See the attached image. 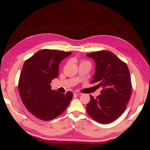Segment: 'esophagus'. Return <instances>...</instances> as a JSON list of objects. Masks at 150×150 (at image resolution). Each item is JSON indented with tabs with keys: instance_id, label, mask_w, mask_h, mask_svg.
Listing matches in <instances>:
<instances>
[{
	"instance_id": "obj_1",
	"label": "esophagus",
	"mask_w": 150,
	"mask_h": 150,
	"mask_svg": "<svg viewBox=\"0 0 150 150\" xmlns=\"http://www.w3.org/2000/svg\"><path fill=\"white\" fill-rule=\"evenodd\" d=\"M74 95H76V96H79V95H81L82 94V93L80 92H75L73 93Z\"/></svg>"
}]
</instances>
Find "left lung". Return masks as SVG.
Instances as JSON below:
<instances>
[{"mask_svg":"<svg viewBox=\"0 0 150 150\" xmlns=\"http://www.w3.org/2000/svg\"><path fill=\"white\" fill-rule=\"evenodd\" d=\"M95 62L92 83L102 87L100 95L87 104V113L101 124L116 120L124 112L131 94V81L128 65L114 53L101 51L86 55Z\"/></svg>","mask_w":150,"mask_h":150,"instance_id":"left-lung-1","label":"left lung"}]
</instances>
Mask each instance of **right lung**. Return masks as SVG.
Returning a JSON list of instances; mask_svg holds the SVG:
<instances>
[{
    "mask_svg": "<svg viewBox=\"0 0 150 150\" xmlns=\"http://www.w3.org/2000/svg\"><path fill=\"white\" fill-rule=\"evenodd\" d=\"M72 53L57 50L37 51L24 63L19 80V94L27 109L39 119L50 120L61 115L73 99L70 92L51 89V80L58 76L61 61Z\"/></svg>",
    "mask_w": 150,
    "mask_h": 150,
    "instance_id": "1",
    "label": "right lung"
}]
</instances>
